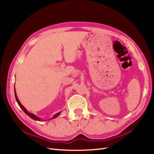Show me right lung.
I'll use <instances>...</instances> for the list:
<instances>
[{"mask_svg":"<svg viewBox=\"0 0 154 154\" xmlns=\"http://www.w3.org/2000/svg\"><path fill=\"white\" fill-rule=\"evenodd\" d=\"M14 95H15L16 100L17 102H18V103L19 106L21 107V109L23 110V112L26 113V114L28 117H30V118L33 119V120H35V121H41V119H40L39 117H37L36 116H35L34 114H33V113H30V112H28L26 110V109H25V108L21 104V103L20 102V101H19V100H18V97H17L16 93V91H15V87H14ZM60 113H61V112H58V113H56V114H55V115L52 117V119H54V118L57 117H58V116L60 114Z\"/></svg>","mask_w":154,"mask_h":154,"instance_id":"obj_1","label":"right lung"}]
</instances>
